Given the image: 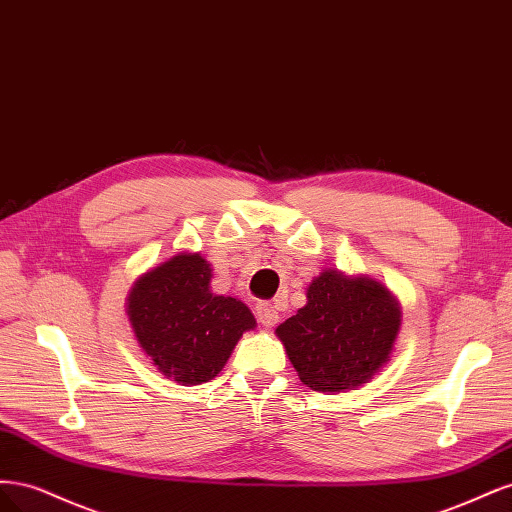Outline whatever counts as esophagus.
<instances>
[{"instance_id":"1","label":"esophagus","mask_w":512,"mask_h":512,"mask_svg":"<svg viewBox=\"0 0 512 512\" xmlns=\"http://www.w3.org/2000/svg\"><path fill=\"white\" fill-rule=\"evenodd\" d=\"M256 316H258V322L262 324V327H275L277 324V318H280V314H277V307L271 303V301H260L256 305Z\"/></svg>"}]
</instances>
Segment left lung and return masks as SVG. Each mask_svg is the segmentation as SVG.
I'll list each match as a JSON object with an SVG mask.
<instances>
[{
	"instance_id": "left-lung-1",
	"label": "left lung",
	"mask_w": 512,
	"mask_h": 512,
	"mask_svg": "<svg viewBox=\"0 0 512 512\" xmlns=\"http://www.w3.org/2000/svg\"><path fill=\"white\" fill-rule=\"evenodd\" d=\"M401 307L367 275L322 271L307 303L275 329L292 367L312 391H354L391 361Z\"/></svg>"
}]
</instances>
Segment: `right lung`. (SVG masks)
I'll list each match as a JSON object with an SVG mask.
<instances>
[{
    "label": "right lung",
    "mask_w": 512,
    "mask_h": 512,
    "mask_svg": "<svg viewBox=\"0 0 512 512\" xmlns=\"http://www.w3.org/2000/svg\"><path fill=\"white\" fill-rule=\"evenodd\" d=\"M211 265L181 252L149 269L128 294L138 346L164 376L183 386L220 374L256 318L245 303L211 292Z\"/></svg>",
    "instance_id": "obj_1"
}]
</instances>
